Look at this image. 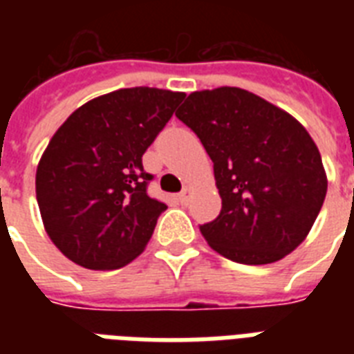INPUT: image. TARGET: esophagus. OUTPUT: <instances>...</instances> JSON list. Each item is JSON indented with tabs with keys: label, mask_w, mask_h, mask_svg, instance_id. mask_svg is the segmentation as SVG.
Wrapping results in <instances>:
<instances>
[{
	"label": "esophagus",
	"mask_w": 354,
	"mask_h": 354,
	"mask_svg": "<svg viewBox=\"0 0 354 354\" xmlns=\"http://www.w3.org/2000/svg\"><path fill=\"white\" fill-rule=\"evenodd\" d=\"M191 194H193V189L191 187H185L182 191V193L178 194V200H180V202H182V204H187L189 200H191Z\"/></svg>",
	"instance_id": "esophagus-1"
}]
</instances>
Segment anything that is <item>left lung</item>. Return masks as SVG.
I'll list each match as a JSON object with an SVG mask.
<instances>
[{"label": "left lung", "mask_w": 354, "mask_h": 354, "mask_svg": "<svg viewBox=\"0 0 354 354\" xmlns=\"http://www.w3.org/2000/svg\"><path fill=\"white\" fill-rule=\"evenodd\" d=\"M176 118L204 145L222 211L200 226L213 250L241 264H270L313 230L327 193L319 150L301 122L242 88L193 91Z\"/></svg>", "instance_id": "left-lung-1"}]
</instances>
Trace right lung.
Here are the masks:
<instances>
[{
    "label": "right lung",
    "instance_id": "1",
    "mask_svg": "<svg viewBox=\"0 0 354 354\" xmlns=\"http://www.w3.org/2000/svg\"><path fill=\"white\" fill-rule=\"evenodd\" d=\"M183 91L122 88L77 108L36 167V200L53 244L79 266L115 270L143 253L167 205L150 198L145 150Z\"/></svg>",
    "mask_w": 354,
    "mask_h": 354
}]
</instances>
